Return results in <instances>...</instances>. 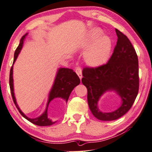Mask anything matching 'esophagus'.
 Segmentation results:
<instances>
[{"instance_id":"esophagus-1","label":"esophagus","mask_w":152,"mask_h":152,"mask_svg":"<svg viewBox=\"0 0 152 152\" xmlns=\"http://www.w3.org/2000/svg\"><path fill=\"white\" fill-rule=\"evenodd\" d=\"M76 72L77 75L78 76V77H79V78H80V79L81 80L82 78H83V73H82V69L80 68V67H76Z\"/></svg>"}]
</instances>
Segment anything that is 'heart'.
<instances>
[{
	"label": "heart",
	"mask_w": 152,
	"mask_h": 152,
	"mask_svg": "<svg viewBox=\"0 0 152 152\" xmlns=\"http://www.w3.org/2000/svg\"><path fill=\"white\" fill-rule=\"evenodd\" d=\"M102 35V30L93 29L81 45L82 49L86 50L84 54L85 63L91 67L102 66L106 63L110 56L112 49V39L107 36Z\"/></svg>",
	"instance_id": "obj_1"
}]
</instances>
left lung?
Instances as JSON below:
<instances>
[{
	"label": "left lung",
	"mask_w": 152,
	"mask_h": 152,
	"mask_svg": "<svg viewBox=\"0 0 152 152\" xmlns=\"http://www.w3.org/2000/svg\"><path fill=\"white\" fill-rule=\"evenodd\" d=\"M118 41L107 63L95 68L83 69L82 83L87 88L89 108L95 118L103 121L120 118L131 109L139 91V62L135 50L127 37L115 29ZM113 91L121 105L111 113L102 112L98 102L106 92Z\"/></svg>",
	"instance_id": "8db88e82"
}]
</instances>
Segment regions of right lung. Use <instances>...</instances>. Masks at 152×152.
I'll use <instances>...</instances> for the list:
<instances>
[{
  "label": "right lung",
  "instance_id": "add662e5",
  "mask_svg": "<svg viewBox=\"0 0 152 152\" xmlns=\"http://www.w3.org/2000/svg\"><path fill=\"white\" fill-rule=\"evenodd\" d=\"M28 33H26L25 35H23L22 38H21L20 45L17 48L15 54H14V60L13 64L10 70V76H9V85H10V89L12 97H13V102L16 105L17 108L19 110L20 114L22 115L23 118H25L26 120L30 121L32 123L38 126H50V125L55 124V122L52 121L51 120L48 118V107L50 102L54 99L61 98L64 99L66 103L67 102L69 95L72 93L73 89L76 87L77 85H78L80 83V78L78 75L76 74L75 72L73 71V69L69 68H64V67H59L57 69L56 76H55L53 85L49 93V97H48V101L47 103V106L45 112L42 114L37 118H30L28 117L24 113L20 110L19 107V105L17 103V101L15 97V93H14V86H13V64L15 63L17 58H18L19 54L21 51V49L23 47V44L25 40L26 37H27Z\"/></svg>",
  "mask_w": 152,
  "mask_h": 152
}]
</instances>
